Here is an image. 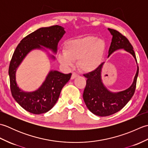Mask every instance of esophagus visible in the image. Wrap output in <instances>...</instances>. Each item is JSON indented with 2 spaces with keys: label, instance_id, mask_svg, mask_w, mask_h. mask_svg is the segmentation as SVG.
Returning <instances> with one entry per match:
<instances>
[{
  "label": "esophagus",
  "instance_id": "1",
  "mask_svg": "<svg viewBox=\"0 0 148 148\" xmlns=\"http://www.w3.org/2000/svg\"><path fill=\"white\" fill-rule=\"evenodd\" d=\"M77 76H78L77 74L75 73V72H73V73H72V76H71V79H74V78H76Z\"/></svg>",
  "mask_w": 148,
  "mask_h": 148
}]
</instances>
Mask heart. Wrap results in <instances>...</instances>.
<instances>
[{
  "instance_id": "1",
  "label": "heart",
  "mask_w": 148,
  "mask_h": 148,
  "mask_svg": "<svg viewBox=\"0 0 148 148\" xmlns=\"http://www.w3.org/2000/svg\"><path fill=\"white\" fill-rule=\"evenodd\" d=\"M106 49V42L95 36H86L70 40L66 42L65 51L58 53V62L65 69L73 65L77 59V66L84 72H93L101 64Z\"/></svg>"
}]
</instances>
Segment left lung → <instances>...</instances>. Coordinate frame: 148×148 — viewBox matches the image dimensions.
Here are the masks:
<instances>
[{
	"label": "left lung",
	"instance_id": "obj_1",
	"mask_svg": "<svg viewBox=\"0 0 148 148\" xmlns=\"http://www.w3.org/2000/svg\"><path fill=\"white\" fill-rule=\"evenodd\" d=\"M112 36L111 46L109 49L108 57L113 52L123 49L134 56L137 64L133 47L126 37L118 31L108 29ZM104 62L102 63L96 70L84 74L87 78L86 85L83 92V99L88 109L94 114L107 116L114 114L123 108L134 95L136 88L139 67L134 77L133 83L127 90L119 92H111L102 83L101 72Z\"/></svg>",
	"mask_w": 148,
	"mask_h": 148
}]
</instances>
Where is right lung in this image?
<instances>
[{
  "label": "right lung",
  "mask_w": 148,
  "mask_h": 148,
  "mask_svg": "<svg viewBox=\"0 0 148 148\" xmlns=\"http://www.w3.org/2000/svg\"><path fill=\"white\" fill-rule=\"evenodd\" d=\"M65 33L64 28L59 25L40 28L24 37L12 55L9 67L12 96L19 105L32 114H42L52 109L57 102L62 88L71 79L72 74H65L57 71H51L38 89L27 92L18 86L16 72L28 53L33 49H44V47L56 54L58 43ZM51 57L55 59L53 55Z\"/></svg>",
  "instance_id": "add662e5"
}]
</instances>
